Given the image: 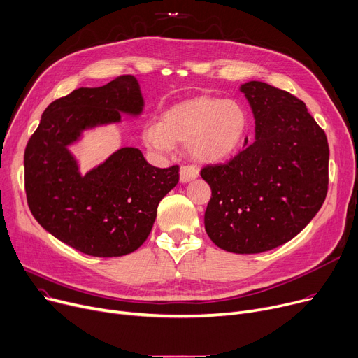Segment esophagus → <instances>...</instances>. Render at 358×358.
Returning a JSON list of instances; mask_svg holds the SVG:
<instances>
[{
	"mask_svg": "<svg viewBox=\"0 0 358 358\" xmlns=\"http://www.w3.org/2000/svg\"><path fill=\"white\" fill-rule=\"evenodd\" d=\"M179 175H180V182H182V183H186V182H191V180L196 179L198 175H199V171L196 169L195 166L185 164V166L180 167Z\"/></svg>",
	"mask_w": 358,
	"mask_h": 358,
	"instance_id": "esophagus-1",
	"label": "esophagus"
}]
</instances>
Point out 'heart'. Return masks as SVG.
<instances>
[{
	"mask_svg": "<svg viewBox=\"0 0 358 358\" xmlns=\"http://www.w3.org/2000/svg\"><path fill=\"white\" fill-rule=\"evenodd\" d=\"M248 117L233 99L196 96L182 101L143 134L147 147L167 153L176 141L189 143V152L201 163H217L233 155L243 141Z\"/></svg>",
	"mask_w": 358,
	"mask_h": 358,
	"instance_id": "1",
	"label": "heart"
}]
</instances>
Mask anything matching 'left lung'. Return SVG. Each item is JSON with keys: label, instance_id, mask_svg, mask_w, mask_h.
Masks as SVG:
<instances>
[{"label": "left lung", "instance_id": "1", "mask_svg": "<svg viewBox=\"0 0 358 358\" xmlns=\"http://www.w3.org/2000/svg\"><path fill=\"white\" fill-rule=\"evenodd\" d=\"M240 91L256 120L255 141L201 171L213 192L203 221L220 248L256 255L287 243L317 215L328 192L329 149L296 96L259 80Z\"/></svg>", "mask_w": 358, "mask_h": 358}]
</instances>
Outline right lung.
Listing matches in <instances>:
<instances>
[{"label": "right lung", "instance_id": "obj_1", "mask_svg": "<svg viewBox=\"0 0 358 358\" xmlns=\"http://www.w3.org/2000/svg\"><path fill=\"white\" fill-rule=\"evenodd\" d=\"M144 108L134 76L99 88H78L53 101L24 152L27 203L53 237L94 257H120L149 237L159 202L179 182V166L155 167L134 147H122L80 175L69 145L82 133L138 117Z\"/></svg>", "mask_w": 358, "mask_h": 358}]
</instances>
